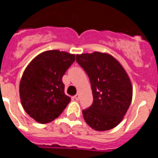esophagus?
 I'll list each match as a JSON object with an SVG mask.
<instances>
[{"label": "esophagus", "instance_id": "esophagus-1", "mask_svg": "<svg viewBox=\"0 0 158 158\" xmlns=\"http://www.w3.org/2000/svg\"><path fill=\"white\" fill-rule=\"evenodd\" d=\"M74 99H75V100H79V94H76V95L74 96Z\"/></svg>", "mask_w": 158, "mask_h": 158}]
</instances>
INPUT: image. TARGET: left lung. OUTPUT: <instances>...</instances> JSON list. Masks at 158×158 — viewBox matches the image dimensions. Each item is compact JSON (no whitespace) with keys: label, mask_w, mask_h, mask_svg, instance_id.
I'll list each match as a JSON object with an SVG mask.
<instances>
[{"label":"left lung","mask_w":158,"mask_h":158,"mask_svg":"<svg viewBox=\"0 0 158 158\" xmlns=\"http://www.w3.org/2000/svg\"><path fill=\"white\" fill-rule=\"evenodd\" d=\"M76 62L89 77L93 95L92 104L83 110L86 123L96 131L112 129L123 120L132 101L127 73L116 59L104 53L77 54Z\"/></svg>","instance_id":"1"}]
</instances>
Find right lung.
I'll list each match as a JSON object with an SVG mask.
<instances>
[{
  "label": "right lung",
  "instance_id": "right-lung-1",
  "mask_svg": "<svg viewBox=\"0 0 158 158\" xmlns=\"http://www.w3.org/2000/svg\"><path fill=\"white\" fill-rule=\"evenodd\" d=\"M75 60V54L48 50L33 59L24 71L20 82L21 102L38 123L46 124L59 117L71 101L64 93L62 78Z\"/></svg>",
  "mask_w": 158,
  "mask_h": 158
}]
</instances>
